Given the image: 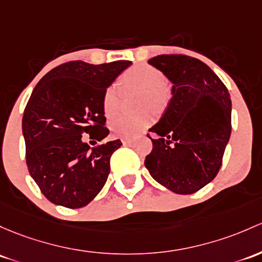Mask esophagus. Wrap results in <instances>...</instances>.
<instances>
[{
    "label": "esophagus",
    "instance_id": "34e87169",
    "mask_svg": "<svg viewBox=\"0 0 262 262\" xmlns=\"http://www.w3.org/2000/svg\"><path fill=\"white\" fill-rule=\"evenodd\" d=\"M122 143L124 145H128V144H130L132 143V139H129V138H122Z\"/></svg>",
    "mask_w": 262,
    "mask_h": 262
}]
</instances>
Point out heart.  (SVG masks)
Wrapping results in <instances>:
<instances>
[{"mask_svg": "<svg viewBox=\"0 0 262 262\" xmlns=\"http://www.w3.org/2000/svg\"><path fill=\"white\" fill-rule=\"evenodd\" d=\"M125 89L140 90V105L161 109L167 100V79L162 71L150 65L140 64L129 69L122 78ZM120 90L117 84L105 90L103 96V109L108 118L114 117L119 110ZM152 115L142 113L138 115H118L110 122V129L120 138H134L139 136L150 123Z\"/></svg>", "mask_w": 262, "mask_h": 262, "instance_id": "b5f03b06", "label": "heart"}]
</instances>
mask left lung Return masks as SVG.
Segmentation results:
<instances>
[{"mask_svg": "<svg viewBox=\"0 0 262 262\" xmlns=\"http://www.w3.org/2000/svg\"><path fill=\"white\" fill-rule=\"evenodd\" d=\"M172 82L169 103L144 164L150 176L177 194L197 192L216 177L231 136L230 93L205 62L186 55L148 60Z\"/></svg>", "mask_w": 262, "mask_h": 262, "instance_id": "left-lung-1", "label": "left lung"}]
</instances>
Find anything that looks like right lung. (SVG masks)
I'll list each match as a JSON object with an SVG mask.
<instances>
[{
  "label": "right lung",
  "instance_id": "obj_1",
  "mask_svg": "<svg viewBox=\"0 0 262 262\" xmlns=\"http://www.w3.org/2000/svg\"><path fill=\"white\" fill-rule=\"evenodd\" d=\"M130 65L122 60L101 65L70 61L52 69L35 86L22 117V133L30 174L50 202L84 207L105 184L110 157L122 142L90 149L82 136L99 142L108 137L104 93Z\"/></svg>",
  "mask_w": 262,
  "mask_h": 262
}]
</instances>
